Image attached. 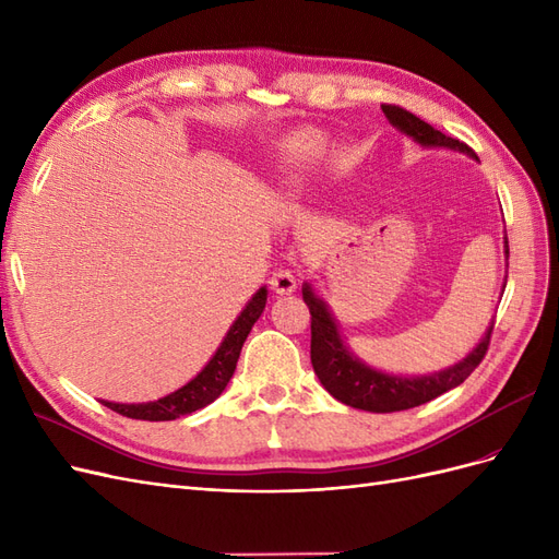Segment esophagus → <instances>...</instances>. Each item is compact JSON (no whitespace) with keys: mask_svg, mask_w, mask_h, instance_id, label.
<instances>
[{"mask_svg":"<svg viewBox=\"0 0 559 559\" xmlns=\"http://www.w3.org/2000/svg\"><path fill=\"white\" fill-rule=\"evenodd\" d=\"M270 286H273V292L280 296L292 294L296 289V275L292 273V270L280 267V270H275L273 277H270Z\"/></svg>","mask_w":559,"mask_h":559,"instance_id":"obj_1","label":"esophagus"}]
</instances>
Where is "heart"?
<instances>
[{
    "label": "heart",
    "mask_w": 559,
    "mask_h": 559,
    "mask_svg": "<svg viewBox=\"0 0 559 559\" xmlns=\"http://www.w3.org/2000/svg\"><path fill=\"white\" fill-rule=\"evenodd\" d=\"M329 142L317 130H300L294 138L286 142V173L292 179H300L306 173H310L319 160L326 156Z\"/></svg>",
    "instance_id": "obj_1"
}]
</instances>
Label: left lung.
Wrapping results in <instances>:
<instances>
[{
    "instance_id": "left-lung-1",
    "label": "left lung",
    "mask_w": 559,
    "mask_h": 559,
    "mask_svg": "<svg viewBox=\"0 0 559 559\" xmlns=\"http://www.w3.org/2000/svg\"><path fill=\"white\" fill-rule=\"evenodd\" d=\"M384 116L389 123L399 128L401 132L408 134L421 146H441V148H454L462 151V154L478 158L473 154V148L464 142L448 138L441 130L431 128L429 123L421 121L408 109L396 107V105H382ZM506 257H509V240H506ZM302 300L310 308V359L312 368L324 384L326 392L345 405L352 408L368 411V413H396V411H408L415 405L427 403L436 396L445 394L448 389L460 386L473 370L478 368L483 357L489 347V337H492V329L489 326L483 335V341L476 345L466 359L454 364L445 370H438L433 376H421V378H401V376H389L382 370H376L359 361L354 354L345 347L341 331L333 314L329 312L326 302L317 298L312 286H302Z\"/></svg>"
}]
</instances>
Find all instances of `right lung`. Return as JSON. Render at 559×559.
Instances as JSON below:
<instances>
[{"mask_svg": "<svg viewBox=\"0 0 559 559\" xmlns=\"http://www.w3.org/2000/svg\"><path fill=\"white\" fill-rule=\"evenodd\" d=\"M265 300H267V289L261 286V289L251 296L240 317L233 321V326L228 329L226 337L214 352V357L207 361V366L202 368L191 382H186L181 389H177V392L148 403L103 401V405H107V408H111L114 413L123 417L146 419V421H167V419H177L181 415H191L200 408H205V405H210L214 399L222 396L228 380L233 378L242 345L247 341L251 326L257 324V319L261 317Z\"/></svg>", "mask_w": 559, "mask_h": 559, "instance_id": "1", "label": "right lung"}]
</instances>
